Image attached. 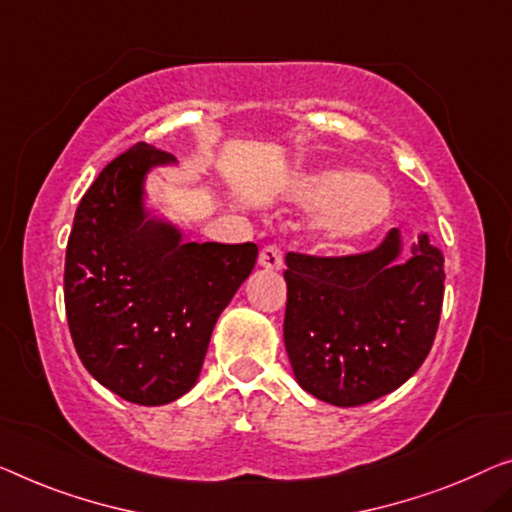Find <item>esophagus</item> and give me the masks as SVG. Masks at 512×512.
<instances>
[{
    "mask_svg": "<svg viewBox=\"0 0 512 512\" xmlns=\"http://www.w3.org/2000/svg\"><path fill=\"white\" fill-rule=\"evenodd\" d=\"M259 266H264V269H269V271L282 269V253H280V248L273 246V243H269V246H264L262 253H259Z\"/></svg>",
    "mask_w": 512,
    "mask_h": 512,
    "instance_id": "1",
    "label": "esophagus"
}]
</instances>
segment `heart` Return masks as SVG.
I'll use <instances>...</instances> for the list:
<instances>
[{"label": "heart", "mask_w": 512, "mask_h": 512, "mask_svg": "<svg viewBox=\"0 0 512 512\" xmlns=\"http://www.w3.org/2000/svg\"><path fill=\"white\" fill-rule=\"evenodd\" d=\"M289 200L303 209L322 211L317 232L326 246H347L377 232L393 211L384 183L365 179L349 167H326L301 174L289 188Z\"/></svg>", "instance_id": "obj_1"}]
</instances>
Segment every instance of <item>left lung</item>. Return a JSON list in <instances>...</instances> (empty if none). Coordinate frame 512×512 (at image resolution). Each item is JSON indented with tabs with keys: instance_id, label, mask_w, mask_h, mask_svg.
<instances>
[{
	"instance_id": "obj_1",
	"label": "left lung",
	"mask_w": 512,
	"mask_h": 512,
	"mask_svg": "<svg viewBox=\"0 0 512 512\" xmlns=\"http://www.w3.org/2000/svg\"><path fill=\"white\" fill-rule=\"evenodd\" d=\"M391 230L375 250L317 257L287 253L285 349L303 391L358 407L421 368L444 303V255L427 234L409 257Z\"/></svg>"
}]
</instances>
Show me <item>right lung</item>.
Listing matches in <instances>:
<instances>
[{"label":"right lung","instance_id":"right-lung-1","mask_svg":"<svg viewBox=\"0 0 512 512\" xmlns=\"http://www.w3.org/2000/svg\"><path fill=\"white\" fill-rule=\"evenodd\" d=\"M172 154L137 142L75 211L64 301L89 375L128 402L156 407L195 386L211 331L257 262L255 243L183 241L144 209V179Z\"/></svg>","mask_w":512,"mask_h":512}]
</instances>
